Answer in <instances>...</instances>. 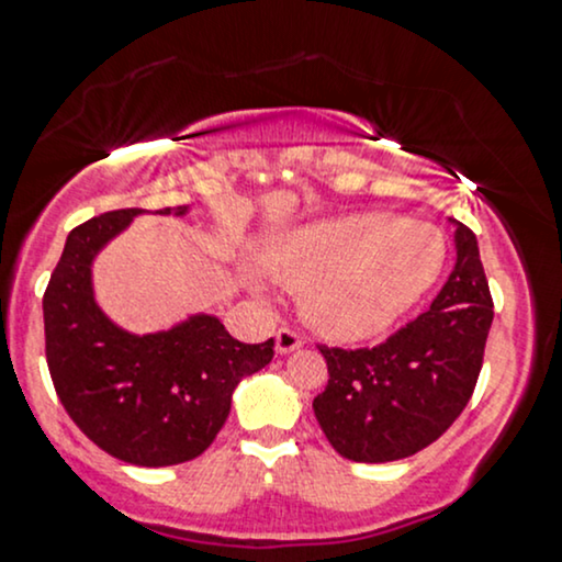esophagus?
Segmentation results:
<instances>
[{"instance_id":"34e87169","label":"esophagus","mask_w":562,"mask_h":562,"mask_svg":"<svg viewBox=\"0 0 562 562\" xmlns=\"http://www.w3.org/2000/svg\"><path fill=\"white\" fill-rule=\"evenodd\" d=\"M301 346H303V337L299 329L282 327L280 333H277V353H290V350H295Z\"/></svg>"}]
</instances>
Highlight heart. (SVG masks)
<instances>
[{"label":"heart","instance_id":"obj_1","mask_svg":"<svg viewBox=\"0 0 562 562\" xmlns=\"http://www.w3.org/2000/svg\"><path fill=\"white\" fill-rule=\"evenodd\" d=\"M445 246L431 227L392 214H350L277 240L267 267L306 288L303 311L335 340H367L392 327L437 280Z\"/></svg>","mask_w":562,"mask_h":562}]
</instances>
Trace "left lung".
Returning a JSON list of instances; mask_svg holds the SVG:
<instances>
[{"mask_svg": "<svg viewBox=\"0 0 562 562\" xmlns=\"http://www.w3.org/2000/svg\"><path fill=\"white\" fill-rule=\"evenodd\" d=\"M492 306L476 235L458 222L456 263L429 311L374 348L319 346L329 380L314 414L329 445L348 461L387 463L442 437L474 395Z\"/></svg>", "mask_w": 562, "mask_h": 562, "instance_id": "8db88e82", "label": "left lung"}]
</instances>
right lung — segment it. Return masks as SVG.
Returning a JSON list of instances; mask_svg holds the SVG:
<instances>
[{"label": "right lung", "mask_w": 562, "mask_h": 562, "mask_svg": "<svg viewBox=\"0 0 562 562\" xmlns=\"http://www.w3.org/2000/svg\"><path fill=\"white\" fill-rule=\"evenodd\" d=\"M135 214L104 212L67 235L44 293L46 363L67 416L97 448L159 469L214 442L238 382L272 361L274 337L248 346L206 314L144 337L114 327L93 301L91 261Z\"/></svg>", "instance_id": "right-lung-1"}]
</instances>
